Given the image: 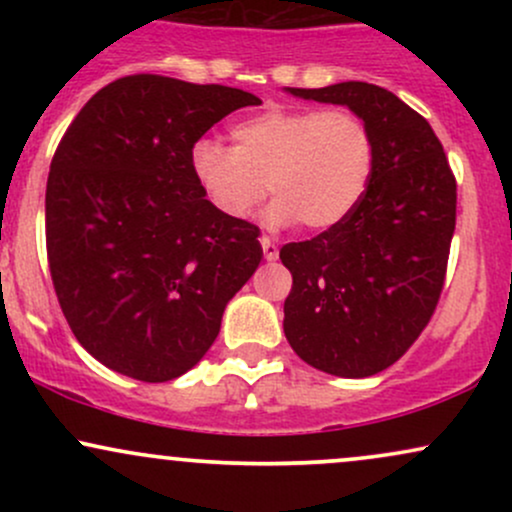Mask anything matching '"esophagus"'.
I'll return each mask as SVG.
<instances>
[{
  "label": "esophagus",
  "instance_id": "obj_1",
  "mask_svg": "<svg viewBox=\"0 0 512 512\" xmlns=\"http://www.w3.org/2000/svg\"><path fill=\"white\" fill-rule=\"evenodd\" d=\"M260 245H262V252H264V260H267V262H274L276 257H279V245H276L269 236H262Z\"/></svg>",
  "mask_w": 512,
  "mask_h": 512
}]
</instances>
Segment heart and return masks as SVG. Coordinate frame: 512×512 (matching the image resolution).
<instances>
[{
  "label": "heart",
  "mask_w": 512,
  "mask_h": 512,
  "mask_svg": "<svg viewBox=\"0 0 512 512\" xmlns=\"http://www.w3.org/2000/svg\"><path fill=\"white\" fill-rule=\"evenodd\" d=\"M231 134L233 146L199 139L190 149L192 178L228 221H248L269 187L274 226L327 231L354 214L373 180V134L351 110L269 108Z\"/></svg>",
  "instance_id": "obj_1"
}]
</instances>
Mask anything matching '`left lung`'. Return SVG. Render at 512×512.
Masks as SVG:
<instances>
[{"instance_id":"obj_1","label":"left lung","mask_w":512,"mask_h":512,"mask_svg":"<svg viewBox=\"0 0 512 512\" xmlns=\"http://www.w3.org/2000/svg\"><path fill=\"white\" fill-rule=\"evenodd\" d=\"M286 91L346 105L373 134V180L354 214L279 250L293 276L284 303L291 349L330 375L368 378L407 354L436 310L457 182L431 125L387 88L344 81Z\"/></svg>"}]
</instances>
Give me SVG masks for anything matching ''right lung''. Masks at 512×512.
Wrapping results in <instances>:
<instances>
[{"instance_id": "1", "label": "right lung", "mask_w": 512, "mask_h": 512, "mask_svg": "<svg viewBox=\"0 0 512 512\" xmlns=\"http://www.w3.org/2000/svg\"><path fill=\"white\" fill-rule=\"evenodd\" d=\"M260 103L240 88L132 74L64 132L45 192L48 262L74 337L103 366L166 383L214 344L226 303L262 260L260 228L216 214L190 149Z\"/></svg>"}]
</instances>
